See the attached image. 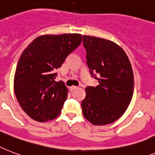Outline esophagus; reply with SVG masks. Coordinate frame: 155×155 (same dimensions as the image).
<instances>
[{
	"label": "esophagus",
	"mask_w": 155,
	"mask_h": 155,
	"mask_svg": "<svg viewBox=\"0 0 155 155\" xmlns=\"http://www.w3.org/2000/svg\"><path fill=\"white\" fill-rule=\"evenodd\" d=\"M77 88H78L77 86H70V87H69V90H70V91H74V90H76Z\"/></svg>",
	"instance_id": "34e87169"
}]
</instances>
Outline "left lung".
<instances>
[{"label": "left lung", "instance_id": "1", "mask_svg": "<svg viewBox=\"0 0 155 155\" xmlns=\"http://www.w3.org/2000/svg\"><path fill=\"white\" fill-rule=\"evenodd\" d=\"M87 65L99 85L87 86L81 102L84 117L94 125H106L122 116L134 94V72L128 56L116 43L84 35Z\"/></svg>", "mask_w": 155, "mask_h": 155}]
</instances>
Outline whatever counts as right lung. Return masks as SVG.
I'll use <instances>...</instances> for the list:
<instances>
[{
	"label": "right lung",
	"instance_id": "right-lung-1",
	"mask_svg": "<svg viewBox=\"0 0 155 155\" xmlns=\"http://www.w3.org/2000/svg\"><path fill=\"white\" fill-rule=\"evenodd\" d=\"M81 34L43 35L20 56L14 79L17 100L30 117L39 122L60 116L68 95L63 81H55L54 71L81 43Z\"/></svg>",
	"mask_w": 155,
	"mask_h": 155
}]
</instances>
